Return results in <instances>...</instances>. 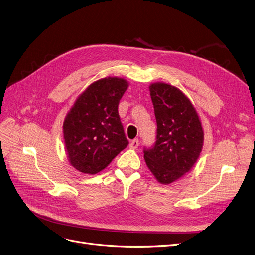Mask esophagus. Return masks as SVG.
<instances>
[{"label": "esophagus", "instance_id": "esophagus-1", "mask_svg": "<svg viewBox=\"0 0 255 255\" xmlns=\"http://www.w3.org/2000/svg\"><path fill=\"white\" fill-rule=\"evenodd\" d=\"M139 144H140L139 140H138V139H134V140H132V141L130 142L129 148H130V149H137V148L139 147Z\"/></svg>", "mask_w": 255, "mask_h": 255}]
</instances>
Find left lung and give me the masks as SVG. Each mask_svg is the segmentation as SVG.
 I'll use <instances>...</instances> for the list:
<instances>
[{
    "label": "left lung",
    "instance_id": "obj_1",
    "mask_svg": "<svg viewBox=\"0 0 255 255\" xmlns=\"http://www.w3.org/2000/svg\"><path fill=\"white\" fill-rule=\"evenodd\" d=\"M149 91L157 133L154 147L144 150V159L156 180L167 185L182 178L197 162L204 130L196 107L178 87L154 82Z\"/></svg>",
    "mask_w": 255,
    "mask_h": 255
}]
</instances>
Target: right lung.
<instances>
[{"label":"right lung","mask_w":255,"mask_h":255,"mask_svg":"<svg viewBox=\"0 0 255 255\" xmlns=\"http://www.w3.org/2000/svg\"><path fill=\"white\" fill-rule=\"evenodd\" d=\"M128 87L122 77H105L89 84L74 102L64 125L69 162L95 175L128 145L118 115V104Z\"/></svg>","instance_id":"1"}]
</instances>
